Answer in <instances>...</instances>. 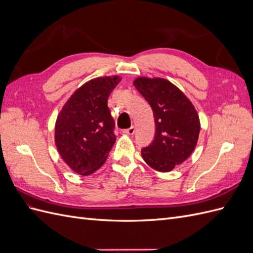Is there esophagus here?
Listing matches in <instances>:
<instances>
[{"instance_id": "34e87169", "label": "esophagus", "mask_w": 253, "mask_h": 253, "mask_svg": "<svg viewBox=\"0 0 253 253\" xmlns=\"http://www.w3.org/2000/svg\"><path fill=\"white\" fill-rule=\"evenodd\" d=\"M124 133H125L126 135H133V134L135 133V127L132 126L131 127H128V128L125 129Z\"/></svg>"}]
</instances>
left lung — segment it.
I'll list each match as a JSON object with an SVG mask.
<instances>
[{
    "label": "left lung",
    "mask_w": 253,
    "mask_h": 253,
    "mask_svg": "<svg viewBox=\"0 0 253 253\" xmlns=\"http://www.w3.org/2000/svg\"><path fill=\"white\" fill-rule=\"evenodd\" d=\"M134 85L153 110L154 140L141 150L145 163L159 172H170L192 154L200 135L201 122L187 96L163 78L139 77Z\"/></svg>",
    "instance_id": "1"
}]
</instances>
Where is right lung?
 Here are the masks:
<instances>
[{"instance_id":"obj_1","label":"right lung","mask_w":253,"mask_h":253,"mask_svg":"<svg viewBox=\"0 0 253 253\" xmlns=\"http://www.w3.org/2000/svg\"><path fill=\"white\" fill-rule=\"evenodd\" d=\"M121 81L118 76L84 83L63 105L55 126L60 156L73 171L87 176L100 169L116 141L108 98Z\"/></svg>"}]
</instances>
